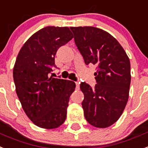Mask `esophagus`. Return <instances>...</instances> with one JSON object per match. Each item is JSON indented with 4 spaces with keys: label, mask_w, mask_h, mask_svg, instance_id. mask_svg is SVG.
Returning <instances> with one entry per match:
<instances>
[{
    "label": "esophagus",
    "mask_w": 148,
    "mask_h": 148,
    "mask_svg": "<svg viewBox=\"0 0 148 148\" xmlns=\"http://www.w3.org/2000/svg\"><path fill=\"white\" fill-rule=\"evenodd\" d=\"M75 84H76V89H80V83H79V82H76V83H75Z\"/></svg>",
    "instance_id": "34e87169"
}]
</instances>
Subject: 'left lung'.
Masks as SVG:
<instances>
[{
  "label": "left lung",
  "instance_id": "obj_1",
  "mask_svg": "<svg viewBox=\"0 0 148 148\" xmlns=\"http://www.w3.org/2000/svg\"><path fill=\"white\" fill-rule=\"evenodd\" d=\"M70 28L86 64L97 67L95 88L85 82L80 84L85 118L95 127H109L118 120L127 104L131 82L130 59L108 32L92 26Z\"/></svg>",
  "mask_w": 148,
  "mask_h": 148
}]
</instances>
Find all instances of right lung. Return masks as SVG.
Instances as JSON below:
<instances>
[{
	"label": "right lung",
	"instance_id": "add662e5",
	"mask_svg": "<svg viewBox=\"0 0 148 148\" xmlns=\"http://www.w3.org/2000/svg\"><path fill=\"white\" fill-rule=\"evenodd\" d=\"M73 38L68 27L47 26L31 36L17 56L13 71L16 91L25 113L38 127L56 129L66 119L76 84L49 74L58 49Z\"/></svg>",
	"mask_w": 148,
	"mask_h": 148
}]
</instances>
